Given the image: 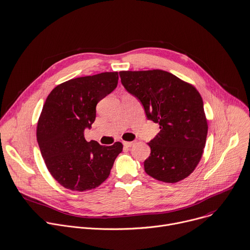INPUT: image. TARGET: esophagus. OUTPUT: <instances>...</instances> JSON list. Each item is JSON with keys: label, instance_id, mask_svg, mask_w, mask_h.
<instances>
[{"label": "esophagus", "instance_id": "1", "mask_svg": "<svg viewBox=\"0 0 250 250\" xmlns=\"http://www.w3.org/2000/svg\"><path fill=\"white\" fill-rule=\"evenodd\" d=\"M133 144H134L133 142H123V145H124L125 147H131Z\"/></svg>", "mask_w": 250, "mask_h": 250}]
</instances>
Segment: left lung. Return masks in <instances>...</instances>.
<instances>
[{
  "label": "left lung",
  "instance_id": "left-lung-1",
  "mask_svg": "<svg viewBox=\"0 0 250 250\" xmlns=\"http://www.w3.org/2000/svg\"><path fill=\"white\" fill-rule=\"evenodd\" d=\"M128 93L143 105L160 132L148 143L145 172L158 181L177 183L192 173L206 145L208 122L199 91L176 75L159 69L120 71Z\"/></svg>",
  "mask_w": 250,
  "mask_h": 250
}]
</instances>
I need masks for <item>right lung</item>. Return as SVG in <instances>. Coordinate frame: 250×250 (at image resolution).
I'll use <instances>...</instances> for the list:
<instances>
[{
  "label": "right lung",
  "mask_w": 250,
  "mask_h": 250,
  "mask_svg": "<svg viewBox=\"0 0 250 250\" xmlns=\"http://www.w3.org/2000/svg\"><path fill=\"white\" fill-rule=\"evenodd\" d=\"M118 79V72L70 79L53 88L44 102L37 140L47 170L65 188L84 191L100 186L122 152L120 142L101 146L84 138L97 103L117 87Z\"/></svg>",
  "instance_id": "obj_1"
}]
</instances>
